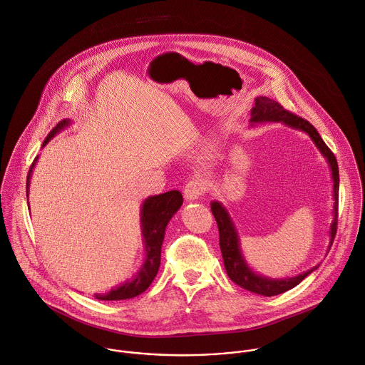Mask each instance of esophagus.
I'll return each mask as SVG.
<instances>
[{
  "label": "esophagus",
  "instance_id": "obj_1",
  "mask_svg": "<svg viewBox=\"0 0 365 365\" xmlns=\"http://www.w3.org/2000/svg\"><path fill=\"white\" fill-rule=\"evenodd\" d=\"M202 192H204V185L200 180H191L184 187V197L188 201L198 200L202 195Z\"/></svg>",
  "mask_w": 365,
  "mask_h": 365
}]
</instances>
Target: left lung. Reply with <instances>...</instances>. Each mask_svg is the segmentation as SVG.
Wrapping results in <instances>:
<instances>
[{
  "label": "left lung",
  "instance_id": "8db88e82",
  "mask_svg": "<svg viewBox=\"0 0 365 365\" xmlns=\"http://www.w3.org/2000/svg\"><path fill=\"white\" fill-rule=\"evenodd\" d=\"M263 122L284 123L289 127H293V128L307 133L310 135V138L314 141L316 147L320 150V153L326 157V160L330 165V170H331L333 197H334V210H333L334 220L330 227V246H331L334 241V237H336V232H337L339 185H340L339 164H337L336 155L326 145V143L320 137L319 131L310 123L284 110L283 106L279 105L277 102H274L266 96H259L255 99V106L250 110V123ZM211 211L218 224L220 247H221L227 273L232 282H235L243 289H246L252 293H256V294H262V296H276V294L284 293V292L293 289L294 286H297L306 276H309L313 270H316L320 266V264H317L304 273H300L294 277H286V279H270V277L255 273L247 266V263L243 257L237 228H235L228 211L225 210V207H222L221 202L214 201L211 204ZM330 246H329V249H330Z\"/></svg>",
  "mask_w": 365,
  "mask_h": 365
}]
</instances>
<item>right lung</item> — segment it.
Returning a JSON list of instances; mask_svg holds the SVG:
<instances>
[{"instance_id":"1","label":"right lung","mask_w":365,"mask_h":365,"mask_svg":"<svg viewBox=\"0 0 365 365\" xmlns=\"http://www.w3.org/2000/svg\"><path fill=\"white\" fill-rule=\"evenodd\" d=\"M71 124V120L65 119L58 123L52 131L46 135L42 147L55 137L61 130H63L66 125ZM38 157L34 160L28 177H26V197H28V188H29V178L32 174V168L36 163ZM182 205V195L180 191L173 190L160 195L148 197L143 205H141V235L143 242L145 247V257L144 263L137 272V274L131 279L124 282L120 286L113 287L110 292L106 293H95V297L98 300H124L131 299L143 293L154 280L158 267H160V259H161V245L164 241V234L167 224L173 218V215L180 210Z\"/></svg>"}]
</instances>
